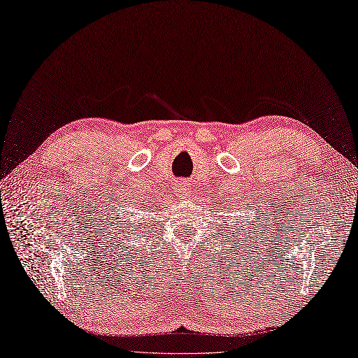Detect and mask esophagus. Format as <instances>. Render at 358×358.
Masks as SVG:
<instances>
[{
    "label": "esophagus",
    "mask_w": 358,
    "mask_h": 358,
    "mask_svg": "<svg viewBox=\"0 0 358 358\" xmlns=\"http://www.w3.org/2000/svg\"><path fill=\"white\" fill-rule=\"evenodd\" d=\"M176 196L180 200H185L189 197V183L187 180L180 179L176 182Z\"/></svg>",
    "instance_id": "obj_1"
}]
</instances>
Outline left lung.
Returning a JSON list of instances; mask_svg holds the SVG:
<instances>
[{"label":"left lung","mask_w":358,"mask_h":358,"mask_svg":"<svg viewBox=\"0 0 358 358\" xmlns=\"http://www.w3.org/2000/svg\"><path fill=\"white\" fill-rule=\"evenodd\" d=\"M224 206H225V204H224ZM220 208H221V206H220ZM216 210H218V209H216ZM220 210H221V209H220ZM237 239H239V237H237ZM241 243H242V242H241Z\"/></svg>","instance_id":"1"}]
</instances>
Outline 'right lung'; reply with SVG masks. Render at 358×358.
<instances>
[{
    "mask_svg": "<svg viewBox=\"0 0 358 358\" xmlns=\"http://www.w3.org/2000/svg\"><path fill=\"white\" fill-rule=\"evenodd\" d=\"M115 220H112V221H109V225H112V227H107V231H106V237H107V248H117V245H122V242L119 241V239H122L124 241V234H127V233H129L127 231L128 229L131 231V225H129L128 222H125V221H122L121 218H119V215H115L113 216ZM112 244L113 246L110 247V245Z\"/></svg>",
    "mask_w": 358,
    "mask_h": 358,
    "instance_id": "1",
    "label": "right lung"
}]
</instances>
